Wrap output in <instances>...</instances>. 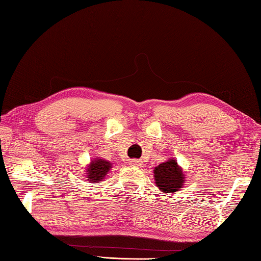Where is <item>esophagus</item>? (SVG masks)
<instances>
[{
  "label": "esophagus",
  "instance_id": "obj_1",
  "mask_svg": "<svg viewBox=\"0 0 261 261\" xmlns=\"http://www.w3.org/2000/svg\"><path fill=\"white\" fill-rule=\"evenodd\" d=\"M131 165L135 166V167H141V166H143V163H141L140 160H136V159H134V160L131 161Z\"/></svg>",
  "mask_w": 261,
  "mask_h": 261
}]
</instances>
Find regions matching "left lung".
I'll return each mask as SVG.
<instances>
[{
	"instance_id": "1",
	"label": "left lung",
	"mask_w": 261,
	"mask_h": 261,
	"mask_svg": "<svg viewBox=\"0 0 261 261\" xmlns=\"http://www.w3.org/2000/svg\"><path fill=\"white\" fill-rule=\"evenodd\" d=\"M154 179L156 187L163 192L174 193L182 188L184 174L177 162L173 159L159 165L154 169Z\"/></svg>"
}]
</instances>
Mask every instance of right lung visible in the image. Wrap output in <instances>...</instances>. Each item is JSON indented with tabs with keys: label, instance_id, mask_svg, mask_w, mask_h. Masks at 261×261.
<instances>
[{
	"label": "right lung",
	"instance_id": "obj_1",
	"mask_svg": "<svg viewBox=\"0 0 261 261\" xmlns=\"http://www.w3.org/2000/svg\"><path fill=\"white\" fill-rule=\"evenodd\" d=\"M112 165L108 161L102 160V159H98L91 162L90 167L87 168V177L90 182H99L102 179L109 171Z\"/></svg>",
	"mask_w": 261,
	"mask_h": 261
}]
</instances>
